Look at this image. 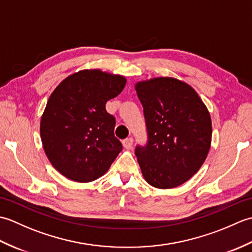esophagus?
Here are the masks:
<instances>
[{
    "instance_id": "obj_1",
    "label": "esophagus",
    "mask_w": 252,
    "mask_h": 252,
    "mask_svg": "<svg viewBox=\"0 0 252 252\" xmlns=\"http://www.w3.org/2000/svg\"><path fill=\"white\" fill-rule=\"evenodd\" d=\"M122 145L126 149H131L132 146H133V138L132 137L126 138V140L122 142Z\"/></svg>"
}]
</instances>
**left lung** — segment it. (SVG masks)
<instances>
[{"mask_svg": "<svg viewBox=\"0 0 252 252\" xmlns=\"http://www.w3.org/2000/svg\"><path fill=\"white\" fill-rule=\"evenodd\" d=\"M148 143L137 146L144 179L159 189H174L201 168L210 151L211 117L189 84L171 77L136 82Z\"/></svg>", "mask_w": 252, "mask_h": 252, "instance_id": "1", "label": "left lung"}]
</instances>
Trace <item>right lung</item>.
<instances>
[{
  "instance_id": "right-lung-1",
  "label": "right lung",
  "mask_w": 252,
  "mask_h": 252,
  "mask_svg": "<svg viewBox=\"0 0 252 252\" xmlns=\"http://www.w3.org/2000/svg\"><path fill=\"white\" fill-rule=\"evenodd\" d=\"M126 79L100 69L74 72L53 91L40 122L42 145L65 178L89 183L103 176L121 152L115 118L106 103L119 95Z\"/></svg>"
}]
</instances>
